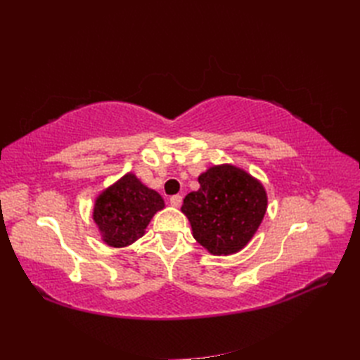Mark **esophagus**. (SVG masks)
<instances>
[{"label": "esophagus", "mask_w": 360, "mask_h": 360, "mask_svg": "<svg viewBox=\"0 0 360 360\" xmlns=\"http://www.w3.org/2000/svg\"><path fill=\"white\" fill-rule=\"evenodd\" d=\"M181 197L180 195H172V197L169 198V204L172 205V207H180V204H181Z\"/></svg>", "instance_id": "esophagus-1"}]
</instances>
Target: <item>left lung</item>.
<instances>
[{
  "label": "left lung",
  "instance_id": "8db88e82",
  "mask_svg": "<svg viewBox=\"0 0 360 360\" xmlns=\"http://www.w3.org/2000/svg\"><path fill=\"white\" fill-rule=\"evenodd\" d=\"M198 183L200 189L188 193L181 205L193 238L213 255L242 250L267 210L263 183L231 163L210 167Z\"/></svg>",
  "mask_w": 360,
  "mask_h": 360
}]
</instances>
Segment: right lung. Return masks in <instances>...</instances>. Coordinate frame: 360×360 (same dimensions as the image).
Segmentation results:
<instances>
[{"mask_svg":"<svg viewBox=\"0 0 360 360\" xmlns=\"http://www.w3.org/2000/svg\"><path fill=\"white\" fill-rule=\"evenodd\" d=\"M165 207L160 195L127 172L94 201L93 221L102 240L111 248H126L146 234V228Z\"/></svg>","mask_w":360,"mask_h":360,"instance_id":"right-lung-1","label":"right lung"}]
</instances>
